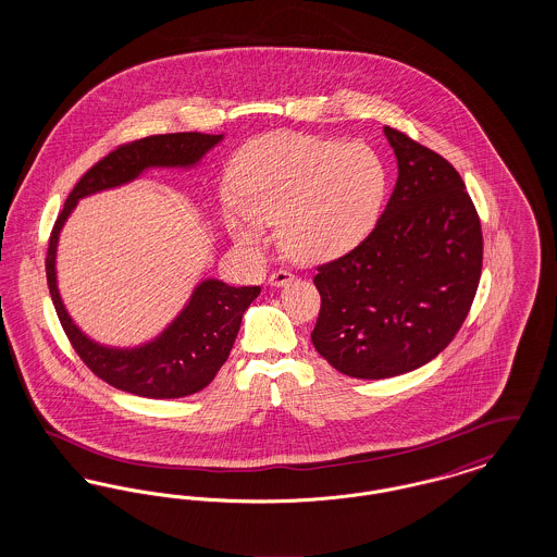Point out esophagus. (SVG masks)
I'll use <instances>...</instances> for the list:
<instances>
[{
  "label": "esophagus",
  "mask_w": 557,
  "mask_h": 557,
  "mask_svg": "<svg viewBox=\"0 0 557 557\" xmlns=\"http://www.w3.org/2000/svg\"><path fill=\"white\" fill-rule=\"evenodd\" d=\"M292 280H294V275H292L290 271H286V269L273 271V273L269 275V284H271V286H286Z\"/></svg>",
  "instance_id": "1"
}]
</instances>
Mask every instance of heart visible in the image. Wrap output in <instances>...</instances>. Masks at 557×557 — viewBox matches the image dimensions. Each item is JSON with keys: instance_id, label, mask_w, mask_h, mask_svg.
<instances>
[{"instance_id": "1", "label": "heart", "mask_w": 557, "mask_h": 557, "mask_svg": "<svg viewBox=\"0 0 557 557\" xmlns=\"http://www.w3.org/2000/svg\"><path fill=\"white\" fill-rule=\"evenodd\" d=\"M236 194H225L232 238L255 252L277 219L284 252L302 263L343 257L370 236L388 191V166L366 141L269 133L234 164Z\"/></svg>"}]
</instances>
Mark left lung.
Returning <instances> with one entry per match:
<instances>
[{
  "label": "left lung",
  "instance_id": "1",
  "mask_svg": "<svg viewBox=\"0 0 557 557\" xmlns=\"http://www.w3.org/2000/svg\"><path fill=\"white\" fill-rule=\"evenodd\" d=\"M397 186L370 236L318 267L319 355L350 377L418 370L468 318L482 271L476 207L449 160L384 127Z\"/></svg>",
  "mask_w": 557,
  "mask_h": 557
}]
</instances>
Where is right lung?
<instances>
[{
	"label": "right lung",
	"mask_w": 557,
	"mask_h": 557,
	"mask_svg": "<svg viewBox=\"0 0 557 557\" xmlns=\"http://www.w3.org/2000/svg\"><path fill=\"white\" fill-rule=\"evenodd\" d=\"M223 135L164 133L121 144L98 160L69 194L53 225L46 275L53 307L81 361L110 386L146 398H180L209 386L227 361L236 343L244 311L259 296L261 286L234 288L221 280H205L157 341L137 348H108L89 341L69 318L55 286V246L66 216L81 198L108 187L123 186L150 166H191Z\"/></svg>",
	"instance_id": "add662e5"
}]
</instances>
